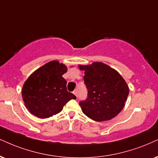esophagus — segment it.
<instances>
[{"mask_svg":"<svg viewBox=\"0 0 158 158\" xmlns=\"http://www.w3.org/2000/svg\"><path fill=\"white\" fill-rule=\"evenodd\" d=\"M73 94H75V96L77 97V95H78V91H77V90H75V91H73Z\"/></svg>","mask_w":158,"mask_h":158,"instance_id":"obj_1","label":"esophagus"}]
</instances>
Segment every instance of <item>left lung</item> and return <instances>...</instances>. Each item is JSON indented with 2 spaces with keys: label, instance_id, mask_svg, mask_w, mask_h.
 Listing matches in <instances>:
<instances>
[{
  "label": "left lung",
  "instance_id": "obj_1",
  "mask_svg": "<svg viewBox=\"0 0 158 158\" xmlns=\"http://www.w3.org/2000/svg\"><path fill=\"white\" fill-rule=\"evenodd\" d=\"M84 70L87 98L79 102L83 114L97 122L110 120L125 105L129 88L118 72L106 64L95 62L79 66Z\"/></svg>",
  "mask_w": 158,
  "mask_h": 158
}]
</instances>
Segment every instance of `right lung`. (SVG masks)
I'll return each mask as SVG.
<instances>
[{"instance_id": "obj_1", "label": "right lung", "mask_w": 158, "mask_h": 158, "mask_svg": "<svg viewBox=\"0 0 158 158\" xmlns=\"http://www.w3.org/2000/svg\"><path fill=\"white\" fill-rule=\"evenodd\" d=\"M67 69L63 64L52 61L39 68L24 83L22 96L31 114L45 118L61 112L66 103L76 99L67 89L62 77Z\"/></svg>"}]
</instances>
